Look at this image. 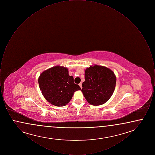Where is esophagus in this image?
<instances>
[{
	"label": "esophagus",
	"instance_id": "obj_1",
	"mask_svg": "<svg viewBox=\"0 0 155 155\" xmlns=\"http://www.w3.org/2000/svg\"><path fill=\"white\" fill-rule=\"evenodd\" d=\"M79 86L80 87V88H82V83H81V82L79 84Z\"/></svg>",
	"mask_w": 155,
	"mask_h": 155
}]
</instances>
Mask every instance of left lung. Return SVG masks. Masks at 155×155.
Masks as SVG:
<instances>
[{
    "instance_id": "8db88e82",
    "label": "left lung",
    "mask_w": 155,
    "mask_h": 155,
    "mask_svg": "<svg viewBox=\"0 0 155 155\" xmlns=\"http://www.w3.org/2000/svg\"><path fill=\"white\" fill-rule=\"evenodd\" d=\"M116 84V76L110 68L94 64L85 70V81L81 91L89 104L102 105L112 96Z\"/></svg>"
}]
</instances>
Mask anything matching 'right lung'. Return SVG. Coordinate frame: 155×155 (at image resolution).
Wrapping results in <instances>:
<instances>
[{
    "instance_id": "1",
    "label": "right lung",
    "mask_w": 155,
    "mask_h": 155,
    "mask_svg": "<svg viewBox=\"0 0 155 155\" xmlns=\"http://www.w3.org/2000/svg\"><path fill=\"white\" fill-rule=\"evenodd\" d=\"M40 90L45 99L56 106H64L70 102L75 91L81 90L68 75L67 67L56 66L44 71L38 78Z\"/></svg>"
}]
</instances>
